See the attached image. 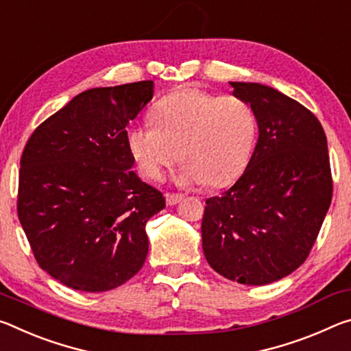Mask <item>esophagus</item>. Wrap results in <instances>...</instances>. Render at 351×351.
I'll return each instance as SVG.
<instances>
[{"mask_svg": "<svg viewBox=\"0 0 351 351\" xmlns=\"http://www.w3.org/2000/svg\"><path fill=\"white\" fill-rule=\"evenodd\" d=\"M182 199H183L182 194H171V193L166 194V204L171 205V206L182 202Z\"/></svg>", "mask_w": 351, "mask_h": 351, "instance_id": "34e87169", "label": "esophagus"}]
</instances>
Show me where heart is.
Returning <instances> with one entry per match:
<instances>
[{
    "label": "heart",
    "mask_w": 351,
    "mask_h": 351,
    "mask_svg": "<svg viewBox=\"0 0 351 351\" xmlns=\"http://www.w3.org/2000/svg\"><path fill=\"white\" fill-rule=\"evenodd\" d=\"M155 124L128 129L125 140L138 169L162 180L180 155L177 174L183 186H223L249 163L256 138V114L243 97L180 88L154 107Z\"/></svg>",
    "instance_id": "b5f03b06"
}]
</instances>
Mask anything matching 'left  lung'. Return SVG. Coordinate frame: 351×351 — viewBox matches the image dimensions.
Masks as SVG:
<instances>
[{
	"mask_svg": "<svg viewBox=\"0 0 351 351\" xmlns=\"http://www.w3.org/2000/svg\"><path fill=\"white\" fill-rule=\"evenodd\" d=\"M256 114L249 165L222 196L206 199L202 247L217 274L241 285L274 283L300 267L332 196L319 119L269 85L230 82Z\"/></svg>",
	"mask_w": 351,
	"mask_h": 351,
	"instance_id": "1",
	"label": "left lung"
}]
</instances>
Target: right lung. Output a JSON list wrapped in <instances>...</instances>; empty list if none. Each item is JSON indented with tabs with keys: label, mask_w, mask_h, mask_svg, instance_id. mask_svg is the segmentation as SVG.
Returning a JSON list of instances; mask_svg holds the SVG:
<instances>
[{
	"label": "right lung",
	"mask_w": 351,
	"mask_h": 351,
	"mask_svg": "<svg viewBox=\"0 0 351 351\" xmlns=\"http://www.w3.org/2000/svg\"><path fill=\"white\" fill-rule=\"evenodd\" d=\"M152 96V80L82 91L26 143L19 219L40 267L68 288L114 289L146 261V222L165 197L132 169L125 128Z\"/></svg>",
	"instance_id": "add662e5"
}]
</instances>
